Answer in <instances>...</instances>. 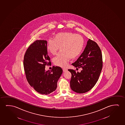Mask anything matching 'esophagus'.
Returning a JSON list of instances; mask_svg holds the SVG:
<instances>
[{"label": "esophagus", "instance_id": "esophagus-1", "mask_svg": "<svg viewBox=\"0 0 125 125\" xmlns=\"http://www.w3.org/2000/svg\"><path fill=\"white\" fill-rule=\"evenodd\" d=\"M67 71V69H66V68H63V72H66V71Z\"/></svg>", "mask_w": 125, "mask_h": 125}]
</instances>
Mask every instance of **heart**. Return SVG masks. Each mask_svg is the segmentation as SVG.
Listing matches in <instances>:
<instances>
[{
  "instance_id": "obj_1",
  "label": "heart",
  "mask_w": 125,
  "mask_h": 125,
  "mask_svg": "<svg viewBox=\"0 0 125 125\" xmlns=\"http://www.w3.org/2000/svg\"><path fill=\"white\" fill-rule=\"evenodd\" d=\"M84 45L83 36L71 32L58 33L54 39L49 38L47 41V50L49 53L55 55L60 49L61 52L53 59L55 65L66 67L70 58L74 59L80 55Z\"/></svg>"
}]
</instances>
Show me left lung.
<instances>
[{"label":"left lung","instance_id":"8db88e82","mask_svg":"<svg viewBox=\"0 0 125 125\" xmlns=\"http://www.w3.org/2000/svg\"><path fill=\"white\" fill-rule=\"evenodd\" d=\"M72 65L82 70L79 73L68 69L72 75L71 89L78 93L88 92L98 81L103 66L101 50L96 42L89 39L83 53Z\"/></svg>","mask_w":125,"mask_h":125}]
</instances>
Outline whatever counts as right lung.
Masks as SVG:
<instances>
[{"label": "right lung", "mask_w": 125, "mask_h": 125, "mask_svg": "<svg viewBox=\"0 0 125 125\" xmlns=\"http://www.w3.org/2000/svg\"><path fill=\"white\" fill-rule=\"evenodd\" d=\"M47 43L44 40L35 41L27 49L24 58V70L28 83L37 92L45 95L56 90L63 72L62 68L58 66H53L51 71H45V66L51 64Z\"/></svg>", "instance_id": "obj_1"}]
</instances>
